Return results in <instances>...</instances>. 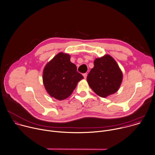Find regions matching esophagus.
Returning <instances> with one entry per match:
<instances>
[{
  "label": "esophagus",
  "instance_id": "esophagus-1",
  "mask_svg": "<svg viewBox=\"0 0 155 155\" xmlns=\"http://www.w3.org/2000/svg\"><path fill=\"white\" fill-rule=\"evenodd\" d=\"M83 76H84V79H86V78H87V73H84V74H83Z\"/></svg>",
  "mask_w": 155,
  "mask_h": 155
}]
</instances>
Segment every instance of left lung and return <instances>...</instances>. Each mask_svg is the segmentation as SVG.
<instances>
[{
  "label": "left lung",
  "instance_id": "1",
  "mask_svg": "<svg viewBox=\"0 0 155 155\" xmlns=\"http://www.w3.org/2000/svg\"><path fill=\"white\" fill-rule=\"evenodd\" d=\"M122 78V73L115 60L106 54L94 60V67L88 73L87 81L97 95L106 97L119 90Z\"/></svg>",
  "mask_w": 155,
  "mask_h": 155
}]
</instances>
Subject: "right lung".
<instances>
[{
  "instance_id": "obj_1",
  "label": "right lung",
  "mask_w": 155,
  "mask_h": 155,
  "mask_svg": "<svg viewBox=\"0 0 155 155\" xmlns=\"http://www.w3.org/2000/svg\"><path fill=\"white\" fill-rule=\"evenodd\" d=\"M42 79L47 93L62 101L71 94L84 77L77 71L76 65L71 62L70 56L59 53L45 65Z\"/></svg>"
}]
</instances>
